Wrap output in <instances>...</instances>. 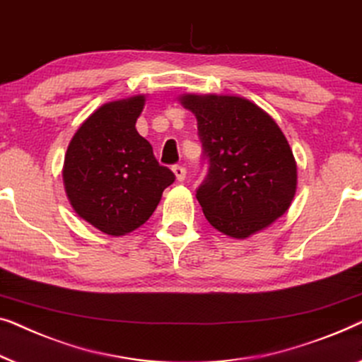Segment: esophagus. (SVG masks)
<instances>
[{"label":"esophagus","mask_w":362,"mask_h":362,"mask_svg":"<svg viewBox=\"0 0 362 362\" xmlns=\"http://www.w3.org/2000/svg\"><path fill=\"white\" fill-rule=\"evenodd\" d=\"M174 174H175V179H177V182H183L187 179V170H185V167H182V165H174Z\"/></svg>","instance_id":"1"}]
</instances>
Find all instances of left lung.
<instances>
[{
  "label": "left lung",
  "mask_w": 362,
  "mask_h": 362,
  "mask_svg": "<svg viewBox=\"0 0 362 362\" xmlns=\"http://www.w3.org/2000/svg\"><path fill=\"white\" fill-rule=\"evenodd\" d=\"M197 118L210 162L197 200L210 225L246 239L266 230L292 205L297 162L276 121L252 101L231 95L179 96Z\"/></svg>",
  "instance_id": "1"
}]
</instances>
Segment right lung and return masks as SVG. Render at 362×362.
<instances>
[{"mask_svg": "<svg viewBox=\"0 0 362 362\" xmlns=\"http://www.w3.org/2000/svg\"><path fill=\"white\" fill-rule=\"evenodd\" d=\"M146 95L96 108L69 142L62 179L74 211L110 236L144 225L175 175L136 129Z\"/></svg>", "mask_w": 362, "mask_h": 362, "instance_id": "1", "label": "right lung"}]
</instances>
